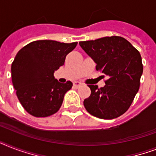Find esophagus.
I'll return each instance as SVG.
<instances>
[{
    "instance_id": "esophagus-1",
    "label": "esophagus",
    "mask_w": 156,
    "mask_h": 156,
    "mask_svg": "<svg viewBox=\"0 0 156 156\" xmlns=\"http://www.w3.org/2000/svg\"><path fill=\"white\" fill-rule=\"evenodd\" d=\"M79 86H81V83H79V82H74V83H73V87H78Z\"/></svg>"
}]
</instances>
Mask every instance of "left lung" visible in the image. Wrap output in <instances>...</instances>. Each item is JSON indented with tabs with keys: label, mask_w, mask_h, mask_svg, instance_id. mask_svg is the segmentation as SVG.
<instances>
[{
	"label": "left lung",
	"mask_w": 156,
	"mask_h": 156,
	"mask_svg": "<svg viewBox=\"0 0 156 156\" xmlns=\"http://www.w3.org/2000/svg\"><path fill=\"white\" fill-rule=\"evenodd\" d=\"M79 45L95 61L96 70L108 77L104 87L88 85L91 93L83 104L100 119L111 120L124 114L138 93L143 67L138 50L120 36L82 41Z\"/></svg>",
	"instance_id": "left-lung-1"
}]
</instances>
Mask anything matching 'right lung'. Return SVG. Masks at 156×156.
<instances>
[{"label":"right lung","instance_id":"obj_1","mask_svg":"<svg viewBox=\"0 0 156 156\" xmlns=\"http://www.w3.org/2000/svg\"><path fill=\"white\" fill-rule=\"evenodd\" d=\"M77 44L36 40L18 51L11 65V78L18 100L28 113L45 117L60 109L73 83H59L54 72Z\"/></svg>","mask_w":156,"mask_h":156}]
</instances>
